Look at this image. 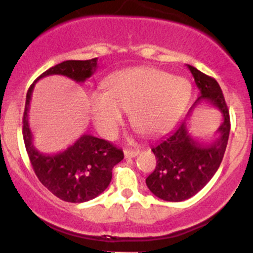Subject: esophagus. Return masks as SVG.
Returning <instances> with one entry per match:
<instances>
[{
    "label": "esophagus",
    "instance_id": "34e87169",
    "mask_svg": "<svg viewBox=\"0 0 253 253\" xmlns=\"http://www.w3.org/2000/svg\"><path fill=\"white\" fill-rule=\"evenodd\" d=\"M138 153H139L138 148H134V149H125L124 154H125V158L129 159V158H134L136 155H138Z\"/></svg>",
    "mask_w": 253,
    "mask_h": 253
}]
</instances>
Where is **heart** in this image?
<instances>
[{
	"label": "heart",
	"mask_w": 253,
	"mask_h": 253,
	"mask_svg": "<svg viewBox=\"0 0 253 253\" xmlns=\"http://www.w3.org/2000/svg\"><path fill=\"white\" fill-rule=\"evenodd\" d=\"M191 94L185 78L152 67L120 71L106 81V91L89 93L86 108L96 131L111 138L129 111L133 126L153 136L167 129L185 108Z\"/></svg>",
	"instance_id": "b5f03b06"
}]
</instances>
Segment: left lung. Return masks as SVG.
Wrapping results in <instances>:
<instances>
[{
    "label": "left lung",
    "mask_w": 253,
    "mask_h": 253,
    "mask_svg": "<svg viewBox=\"0 0 253 253\" xmlns=\"http://www.w3.org/2000/svg\"><path fill=\"white\" fill-rule=\"evenodd\" d=\"M200 89L192 108L207 105L221 115V124L211 142L197 141L183 121L152 148L157 167L147 178L148 188L158 198L181 202L200 192L216 172L225 153L230 133V117L218 82L187 65Z\"/></svg>",
    "instance_id": "obj_1"
}]
</instances>
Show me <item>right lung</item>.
Instances as JSON below:
<instances>
[{
  "label": "right lung",
  "mask_w": 253,
  "mask_h": 253,
  "mask_svg": "<svg viewBox=\"0 0 253 253\" xmlns=\"http://www.w3.org/2000/svg\"><path fill=\"white\" fill-rule=\"evenodd\" d=\"M96 68V57L85 61H63L45 71L37 81L58 75L73 79L77 83H84ZM33 89L34 84L30 85L27 93L23 115V138L39 181L56 197L66 202L83 203L98 197L110 183L112 168L124 159L122 150L110 142L91 134H83L67 149L56 154H45L38 150L28 120Z\"/></svg>",
  "instance_id": "1"
}]
</instances>
